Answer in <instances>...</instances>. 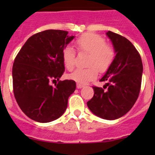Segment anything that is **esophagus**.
Returning a JSON list of instances; mask_svg holds the SVG:
<instances>
[{
    "label": "esophagus",
    "mask_w": 155,
    "mask_h": 155,
    "mask_svg": "<svg viewBox=\"0 0 155 155\" xmlns=\"http://www.w3.org/2000/svg\"><path fill=\"white\" fill-rule=\"evenodd\" d=\"M84 87V84H80V83H78V84H77V87H78V88H81V87Z\"/></svg>",
    "instance_id": "34e87169"
}]
</instances>
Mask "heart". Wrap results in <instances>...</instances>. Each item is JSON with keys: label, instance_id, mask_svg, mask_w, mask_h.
<instances>
[{"label": "heart", "instance_id": "heart-1", "mask_svg": "<svg viewBox=\"0 0 155 155\" xmlns=\"http://www.w3.org/2000/svg\"><path fill=\"white\" fill-rule=\"evenodd\" d=\"M79 52L89 53L87 68H78L69 75V78L80 84H87L94 80L98 75V71L105 72L113 64L116 57L114 48L105 43V39L101 35L86 33L75 41ZM62 59L65 68L72 71L75 66V51L71 46H66L62 52Z\"/></svg>", "mask_w": 155, "mask_h": 155}]
</instances>
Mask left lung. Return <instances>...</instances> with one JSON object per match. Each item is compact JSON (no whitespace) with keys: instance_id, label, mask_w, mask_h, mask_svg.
Returning <instances> with one entry per match:
<instances>
[{"instance_id":"1","label":"left lung","mask_w":155,"mask_h":155,"mask_svg":"<svg viewBox=\"0 0 155 155\" xmlns=\"http://www.w3.org/2000/svg\"><path fill=\"white\" fill-rule=\"evenodd\" d=\"M116 57L100 81L102 87H93L94 96L87 102L95 116L113 120L127 114L136 102L141 86L143 64L139 53L125 37L108 31Z\"/></svg>"}]
</instances>
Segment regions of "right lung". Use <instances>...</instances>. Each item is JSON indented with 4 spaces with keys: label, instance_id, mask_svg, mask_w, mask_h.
<instances>
[{
    "label": "right lung",
    "instance_id": "1",
    "mask_svg": "<svg viewBox=\"0 0 155 155\" xmlns=\"http://www.w3.org/2000/svg\"><path fill=\"white\" fill-rule=\"evenodd\" d=\"M68 31L49 29L28 38L14 61L13 91L18 105L34 121L49 123L61 117L76 89L73 80L60 81L64 72L62 52L74 38ZM58 81L55 87L51 80Z\"/></svg>",
    "mask_w": 155,
    "mask_h": 155
}]
</instances>
